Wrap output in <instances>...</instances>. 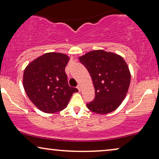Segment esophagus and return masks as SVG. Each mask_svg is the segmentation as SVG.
<instances>
[{"label": "esophagus", "instance_id": "esophagus-1", "mask_svg": "<svg viewBox=\"0 0 159 159\" xmlns=\"http://www.w3.org/2000/svg\"><path fill=\"white\" fill-rule=\"evenodd\" d=\"M77 88V89H78V90H79V91L80 92V91H81V86H80V84H78Z\"/></svg>", "mask_w": 159, "mask_h": 159}]
</instances>
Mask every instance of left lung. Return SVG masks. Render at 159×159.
Instances as JSON below:
<instances>
[{
    "label": "left lung",
    "mask_w": 159,
    "mask_h": 159,
    "mask_svg": "<svg viewBox=\"0 0 159 159\" xmlns=\"http://www.w3.org/2000/svg\"><path fill=\"white\" fill-rule=\"evenodd\" d=\"M90 73L95 88L94 100L89 110L100 114L114 111L125 98L131 76L127 64L117 54L97 50L80 57Z\"/></svg>",
    "instance_id": "left-lung-1"
}]
</instances>
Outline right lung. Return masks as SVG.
Here are the masks:
<instances>
[{
    "label": "right lung",
    "instance_id": "1",
    "mask_svg": "<svg viewBox=\"0 0 159 159\" xmlns=\"http://www.w3.org/2000/svg\"><path fill=\"white\" fill-rule=\"evenodd\" d=\"M69 60L66 55L48 53L27 65L24 71L23 86L34 106L45 113L64 109L74 93L78 92L67 81L65 67Z\"/></svg>",
    "mask_w": 159,
    "mask_h": 159
}]
</instances>
